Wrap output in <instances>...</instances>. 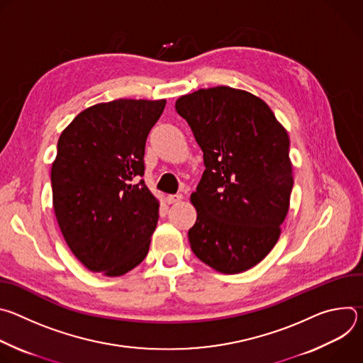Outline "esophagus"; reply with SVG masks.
Segmentation results:
<instances>
[{
  "label": "esophagus",
  "instance_id": "esophagus-1",
  "mask_svg": "<svg viewBox=\"0 0 363 363\" xmlns=\"http://www.w3.org/2000/svg\"><path fill=\"white\" fill-rule=\"evenodd\" d=\"M182 199V195L181 194H175V195H168L167 198H165V201L168 202V203H175V202H178V201H181Z\"/></svg>",
  "mask_w": 363,
  "mask_h": 363
}]
</instances>
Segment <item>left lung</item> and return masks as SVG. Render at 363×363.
Returning <instances> with one entry per match:
<instances>
[{"label": "left lung", "mask_w": 363, "mask_h": 363, "mask_svg": "<svg viewBox=\"0 0 363 363\" xmlns=\"http://www.w3.org/2000/svg\"><path fill=\"white\" fill-rule=\"evenodd\" d=\"M175 109L203 152L191 248L220 273L245 272L276 245L289 211V135L266 101L228 86L181 96Z\"/></svg>", "instance_id": "obj_1"}]
</instances>
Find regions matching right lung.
Returning a JSON list of instances; mask_svg holds the SVG:
<instances>
[{
    "instance_id": "obj_1",
    "label": "right lung",
    "mask_w": 363,
    "mask_h": 363,
    "mask_svg": "<svg viewBox=\"0 0 363 363\" xmlns=\"http://www.w3.org/2000/svg\"><path fill=\"white\" fill-rule=\"evenodd\" d=\"M167 100L118 99L80 112L62 132L51 165L62 234L94 273L122 276L143 262L160 218L145 185V143Z\"/></svg>"
}]
</instances>
